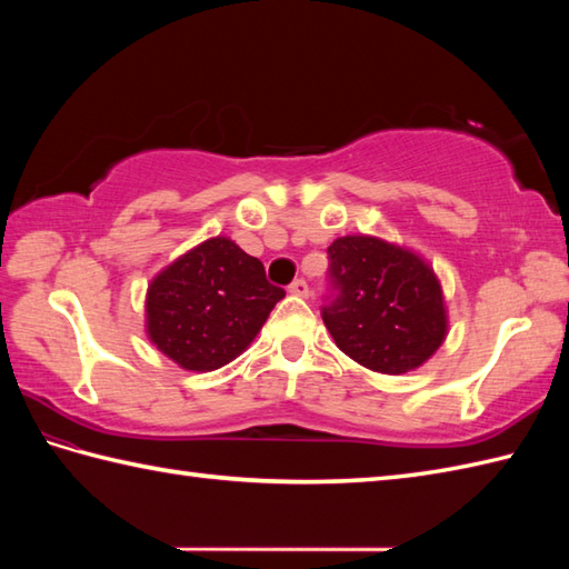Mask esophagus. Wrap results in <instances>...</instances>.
<instances>
[{
  "mask_svg": "<svg viewBox=\"0 0 569 569\" xmlns=\"http://www.w3.org/2000/svg\"><path fill=\"white\" fill-rule=\"evenodd\" d=\"M288 291H291L293 296H300V298H308L310 296V286L306 283V278H296V281L288 286Z\"/></svg>",
  "mask_w": 569,
  "mask_h": 569,
  "instance_id": "34e87169",
  "label": "esophagus"
}]
</instances>
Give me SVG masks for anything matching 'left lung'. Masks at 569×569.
<instances>
[{
	"label": "left lung",
	"instance_id": "8db88e82",
	"mask_svg": "<svg viewBox=\"0 0 569 569\" xmlns=\"http://www.w3.org/2000/svg\"><path fill=\"white\" fill-rule=\"evenodd\" d=\"M322 320L335 345L361 367L406 373L447 335L438 276L413 251L377 237H340L328 247Z\"/></svg>",
	"mask_w": 569,
	"mask_h": 569
}]
</instances>
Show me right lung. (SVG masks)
<instances>
[{
	"label": "right lung",
	"mask_w": 569,
	"mask_h": 569,
	"mask_svg": "<svg viewBox=\"0 0 569 569\" xmlns=\"http://www.w3.org/2000/svg\"><path fill=\"white\" fill-rule=\"evenodd\" d=\"M283 288L232 239L214 237L153 278L147 293L149 340L188 371H212L259 335Z\"/></svg>",
	"instance_id": "add662e5"
}]
</instances>
